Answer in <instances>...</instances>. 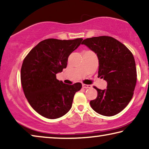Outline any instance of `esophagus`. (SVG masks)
I'll list each match as a JSON object with an SVG mask.
<instances>
[{
    "mask_svg": "<svg viewBox=\"0 0 149 149\" xmlns=\"http://www.w3.org/2000/svg\"><path fill=\"white\" fill-rule=\"evenodd\" d=\"M83 88H85V89H90L91 88L92 86L91 85H86V84H82Z\"/></svg>",
    "mask_w": 149,
    "mask_h": 149,
    "instance_id": "esophagus-1",
    "label": "esophagus"
}]
</instances>
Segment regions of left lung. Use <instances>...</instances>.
I'll return each instance as SVG.
<instances>
[{
	"mask_svg": "<svg viewBox=\"0 0 149 149\" xmlns=\"http://www.w3.org/2000/svg\"><path fill=\"white\" fill-rule=\"evenodd\" d=\"M97 54L99 75L107 82V89L97 91L91 107L98 114L112 116L123 110L132 99L136 82L135 62L130 50L122 42L108 36L94 37L81 42Z\"/></svg>",
	"mask_w": 149,
	"mask_h": 149,
	"instance_id": "left-lung-1",
	"label": "left lung"
}]
</instances>
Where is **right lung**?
Masks as SVG:
<instances>
[{"label": "right lung", "mask_w": 149, "mask_h": 149, "mask_svg": "<svg viewBox=\"0 0 149 149\" xmlns=\"http://www.w3.org/2000/svg\"><path fill=\"white\" fill-rule=\"evenodd\" d=\"M82 40L45 39L25 58L21 68L22 88L29 104L42 116L56 119L71 109L75 93L82 85L65 84L56 74L66 68L68 56Z\"/></svg>", "instance_id": "right-lung-1"}]
</instances>
